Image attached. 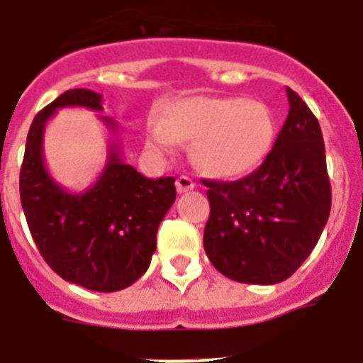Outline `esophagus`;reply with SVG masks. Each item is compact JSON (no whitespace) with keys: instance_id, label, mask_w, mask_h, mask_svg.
Here are the masks:
<instances>
[{"instance_id":"esophagus-1","label":"esophagus","mask_w":363,"mask_h":363,"mask_svg":"<svg viewBox=\"0 0 363 363\" xmlns=\"http://www.w3.org/2000/svg\"><path fill=\"white\" fill-rule=\"evenodd\" d=\"M196 187V184L192 182V178H189V176H178V179H176V191L182 194V192H189L192 191V189Z\"/></svg>"}]
</instances>
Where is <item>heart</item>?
Listing matches in <instances>:
<instances>
[{"instance_id": "obj_1", "label": "heart", "mask_w": 363, "mask_h": 363, "mask_svg": "<svg viewBox=\"0 0 363 363\" xmlns=\"http://www.w3.org/2000/svg\"><path fill=\"white\" fill-rule=\"evenodd\" d=\"M272 133L270 111L261 102L192 97L172 104L164 122L152 121L147 142L160 152H172L178 140L196 142L194 162L201 171L238 176L259 164Z\"/></svg>"}]
</instances>
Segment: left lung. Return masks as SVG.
Here are the masks:
<instances>
[{
  "label": "left lung",
  "instance_id": "obj_1",
  "mask_svg": "<svg viewBox=\"0 0 363 363\" xmlns=\"http://www.w3.org/2000/svg\"><path fill=\"white\" fill-rule=\"evenodd\" d=\"M290 111L264 162L235 182L203 179L211 216L203 247L218 272L245 284H277L318 242L331 184L317 116L291 88Z\"/></svg>",
  "mask_w": 363,
  "mask_h": 363
}]
</instances>
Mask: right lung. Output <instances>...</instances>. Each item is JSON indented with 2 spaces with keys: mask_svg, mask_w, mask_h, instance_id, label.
Returning <instances> with one entry per match:
<instances>
[{
  "mask_svg": "<svg viewBox=\"0 0 363 363\" xmlns=\"http://www.w3.org/2000/svg\"><path fill=\"white\" fill-rule=\"evenodd\" d=\"M102 95L68 89L35 115L19 172L23 212L43 259L65 281L93 291H118L138 281L156 250V232L176 199L174 178H145L124 164L115 145L97 184L72 194L52 179L43 160V133L59 108L102 111ZM115 131L116 124L101 116Z\"/></svg>",
  "mask_w": 363,
  "mask_h": 363,
  "instance_id": "1",
  "label": "right lung"
}]
</instances>
